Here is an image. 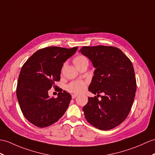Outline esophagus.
Wrapping results in <instances>:
<instances>
[{"label":"esophagus","mask_w":155,"mask_h":155,"mask_svg":"<svg viewBox=\"0 0 155 155\" xmlns=\"http://www.w3.org/2000/svg\"><path fill=\"white\" fill-rule=\"evenodd\" d=\"M77 96V94H72V98L73 99H74L75 98H76V97Z\"/></svg>","instance_id":"esophagus-1"}]
</instances>
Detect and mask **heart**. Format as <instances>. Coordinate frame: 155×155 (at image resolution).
I'll return each instance as SVG.
<instances>
[{"label": "heart", "mask_w": 155, "mask_h": 155, "mask_svg": "<svg viewBox=\"0 0 155 155\" xmlns=\"http://www.w3.org/2000/svg\"><path fill=\"white\" fill-rule=\"evenodd\" d=\"M73 62L75 65L77 67L81 65V64L87 63H88V59L87 57L84 55H78L73 60ZM86 82L83 81H74L71 82L67 86V90L69 92L72 93H76L78 94L84 91L86 88Z\"/></svg>", "instance_id": "heart-1"}]
</instances>
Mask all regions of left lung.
Listing matches in <instances>:
<instances>
[{
  "label": "left lung",
  "mask_w": 155,
  "mask_h": 155,
  "mask_svg": "<svg viewBox=\"0 0 155 155\" xmlns=\"http://www.w3.org/2000/svg\"><path fill=\"white\" fill-rule=\"evenodd\" d=\"M80 51L88 57L96 68L88 91L103 92L102 100L88 97L83 107L86 120L100 130L118 126L130 111L137 84L131 61L121 49L113 46H84Z\"/></svg>",
  "instance_id": "8db88e82"
}]
</instances>
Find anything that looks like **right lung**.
Instances as JSON below:
<instances>
[{
  "instance_id": "add662e5",
  "label": "right lung",
  "mask_w": 155,
  "mask_h": 155,
  "mask_svg": "<svg viewBox=\"0 0 155 155\" xmlns=\"http://www.w3.org/2000/svg\"><path fill=\"white\" fill-rule=\"evenodd\" d=\"M78 47L67 49L48 47L38 50L21 67L18 81L16 96L21 112L38 127H48L65 113L71 100L69 93L59 88L58 97L50 98L48 91L57 88L63 63L73 55Z\"/></svg>"
}]
</instances>
